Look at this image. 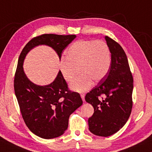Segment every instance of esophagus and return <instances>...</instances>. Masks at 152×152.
Wrapping results in <instances>:
<instances>
[{"label": "esophagus", "instance_id": "obj_1", "mask_svg": "<svg viewBox=\"0 0 152 152\" xmlns=\"http://www.w3.org/2000/svg\"><path fill=\"white\" fill-rule=\"evenodd\" d=\"M80 96H81V98H82V101H83V102L85 101V99H84V98H85V94H81Z\"/></svg>", "mask_w": 152, "mask_h": 152}]
</instances>
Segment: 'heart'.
Returning <instances> with one entry per match:
<instances>
[{
	"instance_id": "heart-1",
	"label": "heart",
	"mask_w": 152,
	"mask_h": 152,
	"mask_svg": "<svg viewBox=\"0 0 152 152\" xmlns=\"http://www.w3.org/2000/svg\"><path fill=\"white\" fill-rule=\"evenodd\" d=\"M111 64V53L106 43L101 40H79L66 51V59L61 61L60 70L66 82L75 76L76 68L81 74L71 82L74 91L85 92L92 86L93 80L101 81L107 75Z\"/></svg>"
}]
</instances>
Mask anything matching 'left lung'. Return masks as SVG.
Listing matches in <instances>:
<instances>
[{
    "label": "left lung",
    "mask_w": 152,
    "mask_h": 152,
    "mask_svg": "<svg viewBox=\"0 0 152 152\" xmlns=\"http://www.w3.org/2000/svg\"><path fill=\"white\" fill-rule=\"evenodd\" d=\"M111 53L110 69L104 78L91 91L85 100L92 105L94 112L88 122L94 135L108 137L119 131L132 113L133 80L127 56L119 43L105 36ZM103 96L102 100L98 99Z\"/></svg>",
    "instance_id": "8db88e82"
}]
</instances>
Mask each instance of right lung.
<instances>
[{
	"label": "right lung",
	"mask_w": 152,
	"mask_h": 152,
	"mask_svg": "<svg viewBox=\"0 0 152 152\" xmlns=\"http://www.w3.org/2000/svg\"><path fill=\"white\" fill-rule=\"evenodd\" d=\"M75 35L43 34L28 42L20 53L14 80L15 93L25 124L35 135L52 139L63 135L68 127L70 115L82 104L78 92L68 91V84L60 70L51 84L37 85L27 78L23 70L25 57L39 45H48L54 50L60 60L61 52Z\"/></svg>",
	"instance_id": "1"
}]
</instances>
